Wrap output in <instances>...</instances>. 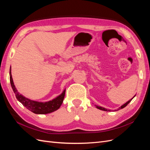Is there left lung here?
Returning <instances> with one entry per match:
<instances>
[{"label":"left lung","mask_w":150,"mask_h":150,"mask_svg":"<svg viewBox=\"0 0 150 150\" xmlns=\"http://www.w3.org/2000/svg\"><path fill=\"white\" fill-rule=\"evenodd\" d=\"M135 96L136 95H134V96L133 98H131V99H129V100L128 101H127L125 104H122V105L121 106V107H120L118 109H117V110H115V111H117V110H121V109H122V108H124L125 107H126L127 105H128V104L131 102V101L132 100V99L135 97ZM95 106H96V108H98V109H99V110H103V111H111V110H108V109H106V108H103V107H101V106H97V105H95Z\"/></svg>","instance_id":"8db88e82"}]
</instances>
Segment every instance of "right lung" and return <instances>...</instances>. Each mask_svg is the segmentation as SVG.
Here are the masks:
<instances>
[{
	"instance_id": "obj_1",
	"label": "right lung",
	"mask_w": 150,
	"mask_h": 150,
	"mask_svg": "<svg viewBox=\"0 0 150 150\" xmlns=\"http://www.w3.org/2000/svg\"><path fill=\"white\" fill-rule=\"evenodd\" d=\"M9 74L11 87L13 89V93L16 94L17 99L22 104V105L25 106L27 109H28L29 111L35 113V114L45 115L57 110L61 106L64 98L66 89L63 91V92L60 95H59L57 97L53 99L51 101H49L47 102H39L33 101L29 98H25L23 95H22L18 92L12 79L11 68H10Z\"/></svg>"
}]
</instances>
